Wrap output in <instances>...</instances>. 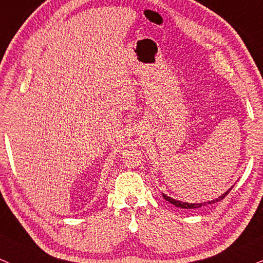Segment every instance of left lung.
<instances>
[{
    "label": "left lung",
    "mask_w": 263,
    "mask_h": 263,
    "mask_svg": "<svg viewBox=\"0 0 263 263\" xmlns=\"http://www.w3.org/2000/svg\"><path fill=\"white\" fill-rule=\"evenodd\" d=\"M234 186H231L229 190L227 191V192H224L221 196H219L218 198L213 199V200H208V202H200V203H187V202H182V200H178V199H175L172 198V197H168L166 196L165 193H162V197L165 198L167 202L171 203V204H174L177 206V208H182V209H197V208H200V206H204V205H208V204H213V203H217V202H220L221 199L225 198L227 197V194L230 192L231 188H233Z\"/></svg>",
    "instance_id": "left-lung-1"
}]
</instances>
